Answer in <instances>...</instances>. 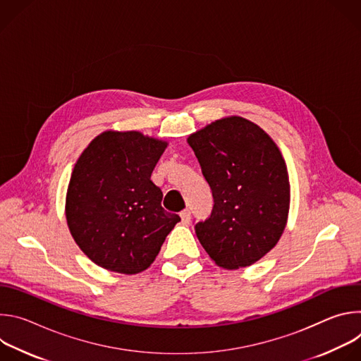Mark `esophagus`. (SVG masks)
Instances as JSON below:
<instances>
[{"mask_svg": "<svg viewBox=\"0 0 361 361\" xmlns=\"http://www.w3.org/2000/svg\"><path fill=\"white\" fill-rule=\"evenodd\" d=\"M180 217H181V221H183L184 224H188L190 220H191V213H190V210H183V212L180 213Z\"/></svg>", "mask_w": 361, "mask_h": 361, "instance_id": "1", "label": "esophagus"}]
</instances>
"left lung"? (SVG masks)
I'll return each instance as SVG.
<instances>
[{
	"label": "left lung",
	"instance_id": "left-lung-1",
	"mask_svg": "<svg viewBox=\"0 0 361 361\" xmlns=\"http://www.w3.org/2000/svg\"><path fill=\"white\" fill-rule=\"evenodd\" d=\"M214 198L209 220L195 234L223 269L248 267L276 247L290 210V181L283 154L255 123L230 116L187 138Z\"/></svg>",
	"mask_w": 361,
	"mask_h": 361
}]
</instances>
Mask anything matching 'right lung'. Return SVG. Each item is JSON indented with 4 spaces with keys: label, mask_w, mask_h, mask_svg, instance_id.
Segmentation results:
<instances>
[{
    "label": "right lung",
    "mask_w": 361,
    "mask_h": 361,
    "mask_svg": "<svg viewBox=\"0 0 361 361\" xmlns=\"http://www.w3.org/2000/svg\"><path fill=\"white\" fill-rule=\"evenodd\" d=\"M169 142L140 131L107 130L78 157L66 195V219L81 251L97 266L137 274L156 260L180 221L161 207L151 173Z\"/></svg>",
    "instance_id": "right-lung-1"
}]
</instances>
